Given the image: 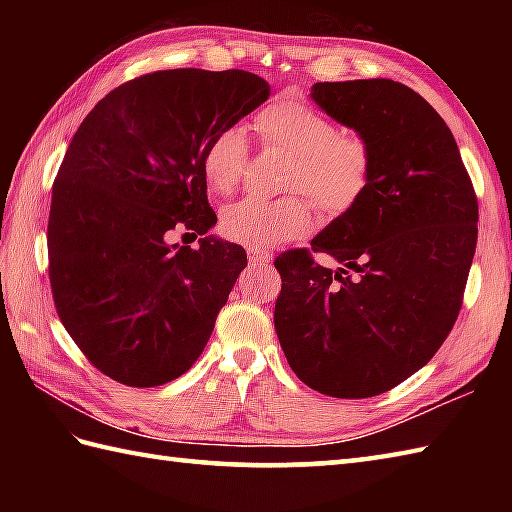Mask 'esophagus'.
Listing matches in <instances>:
<instances>
[{
    "label": "esophagus",
    "mask_w": 512,
    "mask_h": 512,
    "mask_svg": "<svg viewBox=\"0 0 512 512\" xmlns=\"http://www.w3.org/2000/svg\"><path fill=\"white\" fill-rule=\"evenodd\" d=\"M246 253H248V262L253 264V266L262 268V266H268L270 262H273V253H270V250L257 248V246H248Z\"/></svg>",
    "instance_id": "1"
}]
</instances>
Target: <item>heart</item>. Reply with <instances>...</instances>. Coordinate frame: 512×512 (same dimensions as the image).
Returning a JSON list of instances; mask_svg holds the SVG:
<instances>
[{
  "label": "heart",
  "instance_id": "heart-1",
  "mask_svg": "<svg viewBox=\"0 0 512 512\" xmlns=\"http://www.w3.org/2000/svg\"><path fill=\"white\" fill-rule=\"evenodd\" d=\"M257 127L268 145L292 154L277 200L244 198L220 215V231L244 246H275L306 235L314 222L313 198L328 217H341L358 206L374 176V151L361 134L341 132L317 107L284 96L259 112ZM248 165V138L239 125H228L206 143L204 180L215 193H231Z\"/></svg>",
  "mask_w": 512,
  "mask_h": 512
}]
</instances>
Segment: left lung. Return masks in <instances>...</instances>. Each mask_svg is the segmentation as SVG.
<instances>
[{
  "instance_id": "left-lung-1",
  "label": "left lung",
  "mask_w": 512,
  "mask_h": 512,
  "mask_svg": "<svg viewBox=\"0 0 512 512\" xmlns=\"http://www.w3.org/2000/svg\"><path fill=\"white\" fill-rule=\"evenodd\" d=\"M312 101L374 151L365 198L275 259V330L292 372L334 398H369L427 365L458 319L477 244V198L458 143L391 79L314 83ZM355 275L350 276L349 270Z\"/></svg>"
}]
</instances>
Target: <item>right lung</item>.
Listing matches in <instances>:
<instances>
[{
  "instance_id": "right-lung-1",
  "label": "right lung",
  "mask_w": 512,
  "mask_h": 512,
  "mask_svg": "<svg viewBox=\"0 0 512 512\" xmlns=\"http://www.w3.org/2000/svg\"><path fill=\"white\" fill-rule=\"evenodd\" d=\"M268 96L253 72L162 70L118 85L76 129L52 184L50 286L65 330L105 376L156 387L198 361L246 250L167 235L215 226L204 147Z\"/></svg>"
}]
</instances>
